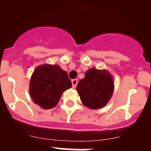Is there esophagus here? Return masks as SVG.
<instances>
[{
	"instance_id": "obj_1",
	"label": "esophagus",
	"mask_w": 151,
	"mask_h": 151,
	"mask_svg": "<svg viewBox=\"0 0 151 151\" xmlns=\"http://www.w3.org/2000/svg\"><path fill=\"white\" fill-rule=\"evenodd\" d=\"M77 84H78V79L75 78V79L72 80V85H73V88L76 87Z\"/></svg>"
}]
</instances>
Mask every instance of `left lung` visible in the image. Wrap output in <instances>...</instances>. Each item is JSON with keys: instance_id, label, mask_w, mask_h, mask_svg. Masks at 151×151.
Wrapping results in <instances>:
<instances>
[{"instance_id": "8db88e82", "label": "left lung", "mask_w": 151, "mask_h": 151, "mask_svg": "<svg viewBox=\"0 0 151 151\" xmlns=\"http://www.w3.org/2000/svg\"><path fill=\"white\" fill-rule=\"evenodd\" d=\"M76 90L85 106L100 109L110 101L114 90V82L108 71L92 68L85 73V78L80 80Z\"/></svg>"}]
</instances>
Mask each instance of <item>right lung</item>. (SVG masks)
<instances>
[{
  "label": "right lung",
  "instance_id": "1",
  "mask_svg": "<svg viewBox=\"0 0 151 151\" xmlns=\"http://www.w3.org/2000/svg\"><path fill=\"white\" fill-rule=\"evenodd\" d=\"M71 87L66 71L57 65L44 64L33 73L29 92L35 104L43 109H51L59 102L63 93Z\"/></svg>",
  "mask_w": 151,
  "mask_h": 151
}]
</instances>
